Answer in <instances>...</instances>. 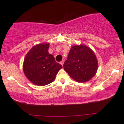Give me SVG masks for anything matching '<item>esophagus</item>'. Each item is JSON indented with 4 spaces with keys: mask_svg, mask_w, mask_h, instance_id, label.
<instances>
[{
    "mask_svg": "<svg viewBox=\"0 0 124 124\" xmlns=\"http://www.w3.org/2000/svg\"><path fill=\"white\" fill-rule=\"evenodd\" d=\"M64 60H62V62H60V63L61 65H62H62H63V64H64Z\"/></svg>",
    "mask_w": 124,
    "mask_h": 124,
    "instance_id": "1",
    "label": "esophagus"
}]
</instances>
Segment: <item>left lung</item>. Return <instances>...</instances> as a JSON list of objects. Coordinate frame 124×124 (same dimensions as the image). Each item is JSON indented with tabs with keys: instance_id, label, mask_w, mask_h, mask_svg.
I'll return each instance as SVG.
<instances>
[{
	"instance_id": "8db88e82",
	"label": "left lung",
	"mask_w": 124,
	"mask_h": 124,
	"mask_svg": "<svg viewBox=\"0 0 124 124\" xmlns=\"http://www.w3.org/2000/svg\"><path fill=\"white\" fill-rule=\"evenodd\" d=\"M65 71L77 82L89 81L96 74L98 62L94 52L85 45L70 48L63 65Z\"/></svg>"
}]
</instances>
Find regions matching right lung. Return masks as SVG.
Returning <instances> with one entry per match:
<instances>
[{
  "mask_svg": "<svg viewBox=\"0 0 124 124\" xmlns=\"http://www.w3.org/2000/svg\"><path fill=\"white\" fill-rule=\"evenodd\" d=\"M50 43H43L33 46L25 56L23 70L25 76L35 85L45 86L55 80L62 67L56 62L48 53Z\"/></svg>",
  "mask_w": 124,
  "mask_h": 124,
  "instance_id": "obj_1",
  "label": "right lung"
}]
</instances>
